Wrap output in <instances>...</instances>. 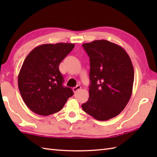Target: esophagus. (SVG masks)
<instances>
[{
    "mask_svg": "<svg viewBox=\"0 0 157 157\" xmlns=\"http://www.w3.org/2000/svg\"><path fill=\"white\" fill-rule=\"evenodd\" d=\"M81 89V86H75V87H74L73 88V91L74 93H76L77 92H78V90H79Z\"/></svg>",
    "mask_w": 157,
    "mask_h": 157,
    "instance_id": "esophagus-1",
    "label": "esophagus"
}]
</instances>
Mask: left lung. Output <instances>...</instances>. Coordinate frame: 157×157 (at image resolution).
<instances>
[{"instance_id":"obj_1","label":"left lung","mask_w":157,"mask_h":157,"mask_svg":"<svg viewBox=\"0 0 157 157\" xmlns=\"http://www.w3.org/2000/svg\"><path fill=\"white\" fill-rule=\"evenodd\" d=\"M90 57L89 99L83 110L99 121L118 115L131 98L134 71L121 46L106 40L83 44Z\"/></svg>"}]
</instances>
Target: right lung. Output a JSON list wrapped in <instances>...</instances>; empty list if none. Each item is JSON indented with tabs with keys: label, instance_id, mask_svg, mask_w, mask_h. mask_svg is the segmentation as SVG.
Wrapping results in <instances>:
<instances>
[{
	"label": "right lung",
	"instance_id": "add662e5",
	"mask_svg": "<svg viewBox=\"0 0 157 157\" xmlns=\"http://www.w3.org/2000/svg\"><path fill=\"white\" fill-rule=\"evenodd\" d=\"M71 43L40 45L29 53L18 75V87L23 101L32 111L47 116L61 111L71 88L64 87L59 66L74 48Z\"/></svg>",
	"mask_w": 157,
	"mask_h": 157
}]
</instances>
